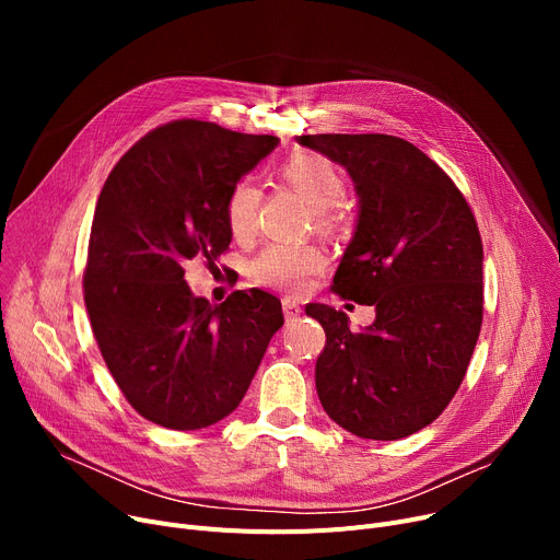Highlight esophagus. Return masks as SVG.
I'll list each match as a JSON object with an SVG mask.
<instances>
[{
    "label": "esophagus",
    "instance_id": "1",
    "mask_svg": "<svg viewBox=\"0 0 560 560\" xmlns=\"http://www.w3.org/2000/svg\"><path fill=\"white\" fill-rule=\"evenodd\" d=\"M300 313H302V308L295 302L283 300V315H285V319H295V317H300Z\"/></svg>",
    "mask_w": 560,
    "mask_h": 560
}]
</instances>
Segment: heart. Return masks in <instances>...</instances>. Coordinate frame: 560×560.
Listing matches in <instances>:
<instances>
[{"label": "heart", "instance_id": "obj_1", "mask_svg": "<svg viewBox=\"0 0 560 560\" xmlns=\"http://www.w3.org/2000/svg\"><path fill=\"white\" fill-rule=\"evenodd\" d=\"M279 174L290 188H295L313 206L315 220L322 229L334 224V206L342 201L347 179L329 156L302 152L288 159ZM258 201L260 190L249 179H243L231 188L224 213L229 231L235 238H247L254 231ZM322 268H325V254L315 245L272 243L252 260V277L262 285L288 292V295H302Z\"/></svg>", "mask_w": 560, "mask_h": 560}]
</instances>
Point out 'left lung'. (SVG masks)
Masks as SVG:
<instances>
[{
	"instance_id": "1",
	"label": "left lung",
	"mask_w": 560,
	"mask_h": 560,
	"mask_svg": "<svg viewBox=\"0 0 560 560\" xmlns=\"http://www.w3.org/2000/svg\"><path fill=\"white\" fill-rule=\"evenodd\" d=\"M347 167L361 197L331 290L374 306L368 331L308 304L327 342L315 388L327 416L370 440H399L454 399L483 322V245L467 199L416 144L386 133L300 136Z\"/></svg>"
}]
</instances>
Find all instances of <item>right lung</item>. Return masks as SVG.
<instances>
[{
	"label": "right lung",
	"mask_w": 560,
	"mask_h": 560,
	"mask_svg": "<svg viewBox=\"0 0 560 560\" xmlns=\"http://www.w3.org/2000/svg\"><path fill=\"white\" fill-rule=\"evenodd\" d=\"M279 144L201 120H172L115 163L88 241L83 300L117 388L159 427L195 431L235 410L283 325L270 292L195 298L186 262L229 249L226 197Z\"/></svg>",
	"instance_id": "1"
}]
</instances>
